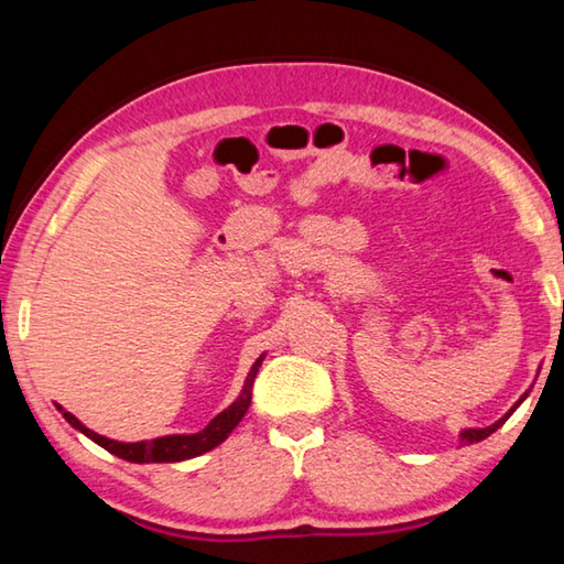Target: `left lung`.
<instances>
[{"label": "left lung", "instance_id": "obj_1", "mask_svg": "<svg viewBox=\"0 0 564 564\" xmlns=\"http://www.w3.org/2000/svg\"><path fill=\"white\" fill-rule=\"evenodd\" d=\"M524 398H528V393H524V395L518 400V403H514V405L508 410V413H505L500 420H495L492 425H488V427H467V431H463V433H460V443H463V445H473V443H480V441H485V437H488V435H492L495 431H498V427L505 423V420H508V417L514 413V408H518Z\"/></svg>", "mask_w": 564, "mask_h": 564}]
</instances>
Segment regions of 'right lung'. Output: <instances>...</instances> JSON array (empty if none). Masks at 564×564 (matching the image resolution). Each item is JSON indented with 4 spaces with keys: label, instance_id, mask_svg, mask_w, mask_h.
I'll list each match as a JSON object with an SVG mask.
<instances>
[{
    "label": "right lung",
    "instance_id": "1",
    "mask_svg": "<svg viewBox=\"0 0 564 564\" xmlns=\"http://www.w3.org/2000/svg\"><path fill=\"white\" fill-rule=\"evenodd\" d=\"M263 358H265V352H261V358L253 362L251 370H248L241 395H238L234 403L224 410V413H218L212 420V423L204 427V431H198L194 435H164V437H154V441L119 443V441H111V437H104L99 433L89 431V427L84 425L79 417H74L69 410H64L62 405H56V408H59V413L64 415L66 423L76 427L79 433L87 435L89 441L101 445L104 451H109L111 455L121 457V460H129V463H181V460H188V457H196V455H204L208 451H214V447L221 445L226 437L231 435L234 427L241 423V417L246 415L248 405H251L253 380H256V373H259Z\"/></svg>",
    "mask_w": 564,
    "mask_h": 564
}]
</instances>
